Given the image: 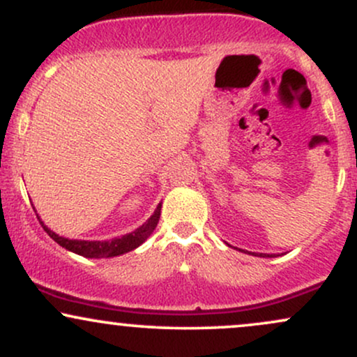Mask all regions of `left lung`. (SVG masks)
Wrapping results in <instances>:
<instances>
[{"label": "left lung", "mask_w": 357, "mask_h": 357, "mask_svg": "<svg viewBox=\"0 0 357 357\" xmlns=\"http://www.w3.org/2000/svg\"><path fill=\"white\" fill-rule=\"evenodd\" d=\"M261 257H273V255H267V253H260Z\"/></svg>", "instance_id": "obj_1"}]
</instances>
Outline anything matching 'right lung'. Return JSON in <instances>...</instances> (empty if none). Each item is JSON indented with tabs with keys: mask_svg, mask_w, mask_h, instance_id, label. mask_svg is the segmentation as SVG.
Listing matches in <instances>:
<instances>
[{
	"mask_svg": "<svg viewBox=\"0 0 357 357\" xmlns=\"http://www.w3.org/2000/svg\"><path fill=\"white\" fill-rule=\"evenodd\" d=\"M159 216H161V204L155 208L154 215L151 216L149 220L146 221L142 227H139L136 231L127 233V235L121 236V238H114V240H105V241H87V240H68L63 238V236H59L56 233H53L52 230H48L47 227L42 223L43 230L50 235V238H53L60 247L70 250V252L77 253V255L87 257V258H107V257H117V255H124V253L130 252V250L137 248L139 245L144 243L147 240V236L154 231V228L158 227Z\"/></svg>",
	"mask_w": 357,
	"mask_h": 357,
	"instance_id": "obj_1",
	"label": "right lung"
}]
</instances>
